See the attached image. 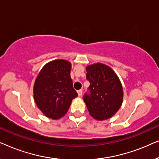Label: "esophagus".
<instances>
[{"mask_svg": "<svg viewBox=\"0 0 159 159\" xmlns=\"http://www.w3.org/2000/svg\"><path fill=\"white\" fill-rule=\"evenodd\" d=\"M77 94H78V95H79V96H82V90H77Z\"/></svg>", "mask_w": 159, "mask_h": 159, "instance_id": "esophagus-1", "label": "esophagus"}]
</instances>
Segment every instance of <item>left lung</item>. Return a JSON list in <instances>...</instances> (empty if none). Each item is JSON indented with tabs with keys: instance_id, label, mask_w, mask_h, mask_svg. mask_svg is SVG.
<instances>
[{
	"instance_id": "1",
	"label": "left lung",
	"mask_w": 159,
	"mask_h": 159,
	"mask_svg": "<svg viewBox=\"0 0 159 159\" xmlns=\"http://www.w3.org/2000/svg\"><path fill=\"white\" fill-rule=\"evenodd\" d=\"M86 79L90 82L83 99L90 114L98 120L114 116L122 103V86L116 74L103 64L86 68Z\"/></svg>"
}]
</instances>
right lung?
Masks as SVG:
<instances>
[{"label":"right lung","mask_w":159,"mask_h":159,"mask_svg":"<svg viewBox=\"0 0 159 159\" xmlns=\"http://www.w3.org/2000/svg\"><path fill=\"white\" fill-rule=\"evenodd\" d=\"M71 64L65 60L49 62L42 69L34 85V99L45 116L58 119L68 111L77 96L70 77Z\"/></svg>","instance_id":"right-lung-1"}]
</instances>
